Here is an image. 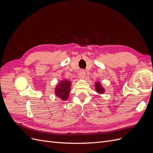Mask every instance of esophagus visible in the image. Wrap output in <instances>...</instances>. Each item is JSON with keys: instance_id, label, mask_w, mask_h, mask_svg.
I'll use <instances>...</instances> for the list:
<instances>
[{"instance_id": "obj_1", "label": "esophagus", "mask_w": 153, "mask_h": 153, "mask_svg": "<svg viewBox=\"0 0 153 153\" xmlns=\"http://www.w3.org/2000/svg\"><path fill=\"white\" fill-rule=\"evenodd\" d=\"M78 76L80 78H84L85 76V72L84 70L80 71L79 73H78Z\"/></svg>"}]
</instances>
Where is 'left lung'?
I'll use <instances>...</instances> for the list:
<instances>
[{
    "mask_svg": "<svg viewBox=\"0 0 153 153\" xmlns=\"http://www.w3.org/2000/svg\"><path fill=\"white\" fill-rule=\"evenodd\" d=\"M96 90L97 92H99V93H103L104 92L103 88L100 85V83H96Z\"/></svg>",
    "mask_w": 153,
    "mask_h": 153,
    "instance_id": "left-lung-1",
    "label": "left lung"
}]
</instances>
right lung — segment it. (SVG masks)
<instances>
[{
	"label": "right lung",
	"instance_id": "right-lung-1",
	"mask_svg": "<svg viewBox=\"0 0 153 153\" xmlns=\"http://www.w3.org/2000/svg\"><path fill=\"white\" fill-rule=\"evenodd\" d=\"M70 85L71 82L69 81L64 80L61 82L55 89V94L62 100H67L70 92Z\"/></svg>",
	"mask_w": 153,
	"mask_h": 153
}]
</instances>
